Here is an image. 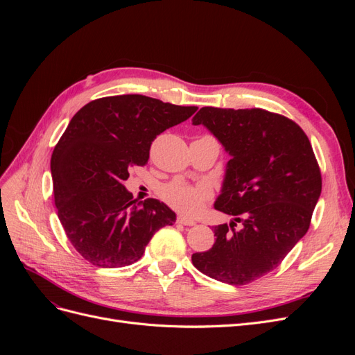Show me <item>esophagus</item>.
I'll list each match as a JSON object with an SVG mask.
<instances>
[{
    "mask_svg": "<svg viewBox=\"0 0 355 355\" xmlns=\"http://www.w3.org/2000/svg\"><path fill=\"white\" fill-rule=\"evenodd\" d=\"M178 223L185 225V227H194V225H196L197 222L192 220V219H188V218H185V216H178Z\"/></svg>",
    "mask_w": 355,
    "mask_h": 355,
    "instance_id": "34e87169",
    "label": "esophagus"
}]
</instances>
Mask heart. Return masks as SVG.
Returning a JSON list of instances; mask_svg holds the SVG:
<instances>
[{
    "label": "heart",
    "instance_id": "obj_1",
    "mask_svg": "<svg viewBox=\"0 0 355 355\" xmlns=\"http://www.w3.org/2000/svg\"><path fill=\"white\" fill-rule=\"evenodd\" d=\"M161 196L179 211L196 214L202 209V202L209 198L206 187H191L184 182H171L161 191Z\"/></svg>",
    "mask_w": 355,
    "mask_h": 355
}]
</instances>
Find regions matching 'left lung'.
<instances>
[{"instance_id":"left-lung-1","label":"left lung","mask_w":355,"mask_h":355,"mask_svg":"<svg viewBox=\"0 0 355 355\" xmlns=\"http://www.w3.org/2000/svg\"><path fill=\"white\" fill-rule=\"evenodd\" d=\"M192 124L206 127L231 157L214 209L234 216L214 227L216 241L192 254V263L222 283L254 282L275 270L309 228L321 194L313 146L296 123L259 108L204 106Z\"/></svg>"}]
</instances>
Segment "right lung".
Here are the masks:
<instances>
[{"instance_id":"1","label":"right lung","mask_w":355,"mask_h":355,"mask_svg":"<svg viewBox=\"0 0 355 355\" xmlns=\"http://www.w3.org/2000/svg\"><path fill=\"white\" fill-rule=\"evenodd\" d=\"M197 111L142 94L92 101L72 116L51 155L58 216L85 261L121 268L142 257L153 235L176 222L164 202L133 200L128 168L144 166L154 139Z\"/></svg>"}]
</instances>
